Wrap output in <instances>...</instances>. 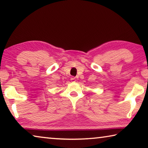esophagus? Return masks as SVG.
<instances>
[{
  "instance_id": "esophagus-1",
  "label": "esophagus",
  "mask_w": 148,
  "mask_h": 148,
  "mask_svg": "<svg viewBox=\"0 0 148 148\" xmlns=\"http://www.w3.org/2000/svg\"><path fill=\"white\" fill-rule=\"evenodd\" d=\"M71 81H74V80L76 79V78H75V77H71Z\"/></svg>"
}]
</instances>
